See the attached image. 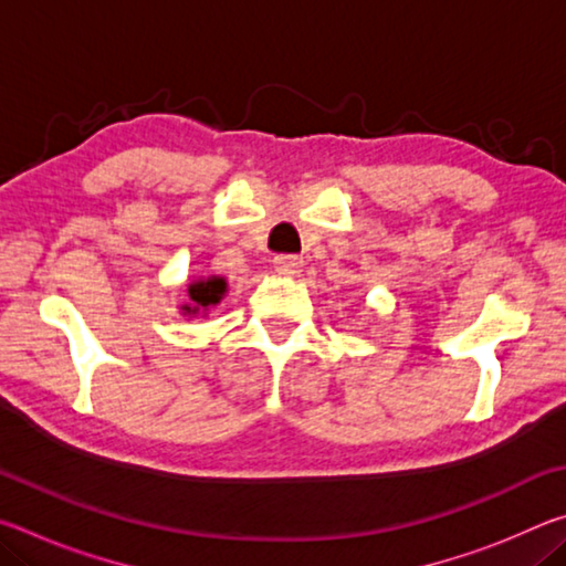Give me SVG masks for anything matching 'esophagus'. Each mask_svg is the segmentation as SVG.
Masks as SVG:
<instances>
[{"mask_svg": "<svg viewBox=\"0 0 566 566\" xmlns=\"http://www.w3.org/2000/svg\"><path fill=\"white\" fill-rule=\"evenodd\" d=\"M274 266H276V272H282V274H300V270L304 266V260L296 254H276Z\"/></svg>", "mask_w": 566, "mask_h": 566, "instance_id": "1", "label": "esophagus"}]
</instances>
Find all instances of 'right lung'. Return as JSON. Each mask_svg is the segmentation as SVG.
<instances>
[{"mask_svg":"<svg viewBox=\"0 0 566 566\" xmlns=\"http://www.w3.org/2000/svg\"><path fill=\"white\" fill-rule=\"evenodd\" d=\"M224 292H227V282L219 280V276H212V280H205V282L189 284V300H191V304L185 306V312L197 314L199 310H207V306H212V304H217L219 300H222Z\"/></svg>","mask_w":566,"mask_h":566,"instance_id":"1","label":"right lung"}]
</instances>
